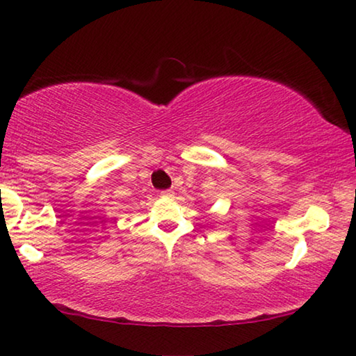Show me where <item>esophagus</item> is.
Wrapping results in <instances>:
<instances>
[{
    "label": "esophagus",
    "mask_w": 356,
    "mask_h": 356,
    "mask_svg": "<svg viewBox=\"0 0 356 356\" xmlns=\"http://www.w3.org/2000/svg\"><path fill=\"white\" fill-rule=\"evenodd\" d=\"M161 196H166V198H172V196H174V190H171V188H169V190H163Z\"/></svg>",
    "instance_id": "esophagus-1"
}]
</instances>
